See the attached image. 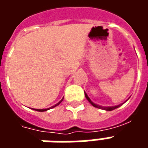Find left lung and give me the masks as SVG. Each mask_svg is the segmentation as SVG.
<instances>
[{
    "label": "left lung",
    "mask_w": 148,
    "mask_h": 148,
    "mask_svg": "<svg viewBox=\"0 0 148 148\" xmlns=\"http://www.w3.org/2000/svg\"><path fill=\"white\" fill-rule=\"evenodd\" d=\"M85 96H86V99L89 101V102H90L92 106H94L95 108H98V109H105V110H107V111H112V110H113V109H117V108H119V107L122 105V104H121V105H118V106H111V107H102V106H97V105H96V104H94V103L90 100V98L88 97V95H87L86 93H85Z\"/></svg>",
    "instance_id": "obj_1"
}]
</instances>
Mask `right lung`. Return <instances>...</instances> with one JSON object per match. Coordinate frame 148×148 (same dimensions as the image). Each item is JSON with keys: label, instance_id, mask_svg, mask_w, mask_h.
<instances>
[{"label": "right lung", "instance_id": "1", "mask_svg": "<svg viewBox=\"0 0 148 148\" xmlns=\"http://www.w3.org/2000/svg\"><path fill=\"white\" fill-rule=\"evenodd\" d=\"M62 100H63V98H62V99L61 101H59V102L57 103L56 105H55V106H52V107H51V108H49V109H34V110H36V111H38V112H44V111H47V110H48V109H52V108H54V107H55V106H58V105H59V104H60V103H61L62 101Z\"/></svg>", "mask_w": 148, "mask_h": 148}]
</instances>
